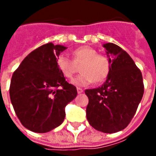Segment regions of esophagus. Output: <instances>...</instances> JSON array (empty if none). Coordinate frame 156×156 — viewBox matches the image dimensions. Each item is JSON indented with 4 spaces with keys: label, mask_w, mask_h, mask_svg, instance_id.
<instances>
[{
    "label": "esophagus",
    "mask_w": 156,
    "mask_h": 156,
    "mask_svg": "<svg viewBox=\"0 0 156 156\" xmlns=\"http://www.w3.org/2000/svg\"><path fill=\"white\" fill-rule=\"evenodd\" d=\"M77 91H78V94H81V93L83 92V90L82 89V88L78 87V88H77Z\"/></svg>",
    "instance_id": "obj_1"
}]
</instances>
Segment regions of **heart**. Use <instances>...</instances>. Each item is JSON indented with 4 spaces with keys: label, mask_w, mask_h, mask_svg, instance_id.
<instances>
[{
    "label": "heart",
    "mask_w": 156,
    "mask_h": 156,
    "mask_svg": "<svg viewBox=\"0 0 156 156\" xmlns=\"http://www.w3.org/2000/svg\"><path fill=\"white\" fill-rule=\"evenodd\" d=\"M73 61L65 54L56 57V66L66 78L71 79L76 71V65H81V74L72 81L77 87H86L93 82L100 83L108 78L111 70V61L105 55L89 46H83L72 52Z\"/></svg>",
    "instance_id": "obj_1"
}]
</instances>
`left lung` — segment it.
<instances>
[{
    "label": "left lung",
    "instance_id": "left-lung-1",
    "mask_svg": "<svg viewBox=\"0 0 156 156\" xmlns=\"http://www.w3.org/2000/svg\"><path fill=\"white\" fill-rule=\"evenodd\" d=\"M103 47L111 70L101 87L85 90L89 99L87 118L96 130L113 133L129 124L142 100L144 85L140 69L125 50L112 43Z\"/></svg>",
    "mask_w": 156,
    "mask_h": 156
}]
</instances>
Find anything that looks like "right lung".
Segmentation results:
<instances>
[{"label":"right lung","instance_id":"right-lung-1","mask_svg":"<svg viewBox=\"0 0 156 156\" xmlns=\"http://www.w3.org/2000/svg\"><path fill=\"white\" fill-rule=\"evenodd\" d=\"M67 48L48 43L26 56L11 78L9 96L16 115L25 128L47 133L63 122L65 108L77 96L66 81L56 57Z\"/></svg>","mask_w":156,"mask_h":156}]
</instances>
